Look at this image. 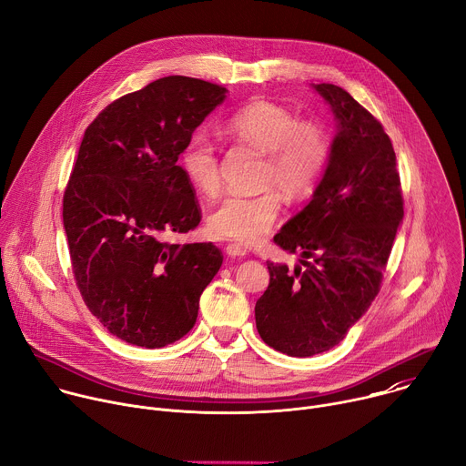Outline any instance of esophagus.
<instances>
[{
    "label": "esophagus",
    "mask_w": 466,
    "mask_h": 466,
    "mask_svg": "<svg viewBox=\"0 0 466 466\" xmlns=\"http://www.w3.org/2000/svg\"><path fill=\"white\" fill-rule=\"evenodd\" d=\"M225 252L230 256V258H243L247 256V248L243 245H238V243H228L225 247Z\"/></svg>",
    "instance_id": "1"
}]
</instances>
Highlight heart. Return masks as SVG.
Returning <instances> with one entry per match:
<instances>
[{
    "label": "heart",
    "mask_w": 466,
    "mask_h": 466,
    "mask_svg": "<svg viewBox=\"0 0 466 466\" xmlns=\"http://www.w3.org/2000/svg\"><path fill=\"white\" fill-rule=\"evenodd\" d=\"M227 135L265 155L259 182L277 187L284 197L297 198L311 189L329 153L324 130L300 119L271 101H254L225 121ZM180 169L186 180L201 195L219 189L218 153L212 140L195 135L180 153ZM280 203L275 191L259 195H230L208 216L214 236L241 243H256L271 230Z\"/></svg>",
    "instance_id": "1"
}]
</instances>
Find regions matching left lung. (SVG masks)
Instances as JSON below:
<instances>
[{
	"label": "left lung",
	"instance_id": "8db88e82",
	"mask_svg": "<svg viewBox=\"0 0 466 466\" xmlns=\"http://www.w3.org/2000/svg\"><path fill=\"white\" fill-rule=\"evenodd\" d=\"M311 88L338 130L311 201L275 236L280 248L300 252V265L289 273L286 263L268 261L271 280L254 308L259 338L293 358L345 339L380 291L404 219L396 155L381 123L341 86Z\"/></svg>",
	"mask_w": 466,
	"mask_h": 466
}]
</instances>
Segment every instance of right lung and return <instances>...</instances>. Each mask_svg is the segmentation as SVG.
Returning <instances> with one entry per match:
<instances>
[{
	"mask_svg": "<svg viewBox=\"0 0 466 466\" xmlns=\"http://www.w3.org/2000/svg\"><path fill=\"white\" fill-rule=\"evenodd\" d=\"M227 88L182 76L110 103L86 128L62 223L92 315L125 343L160 349L193 328L223 256L214 243H166L201 223L178 155Z\"/></svg>",
	"mask_w": 466,
	"mask_h": 466,
	"instance_id": "1",
	"label": "right lung"
}]
</instances>
